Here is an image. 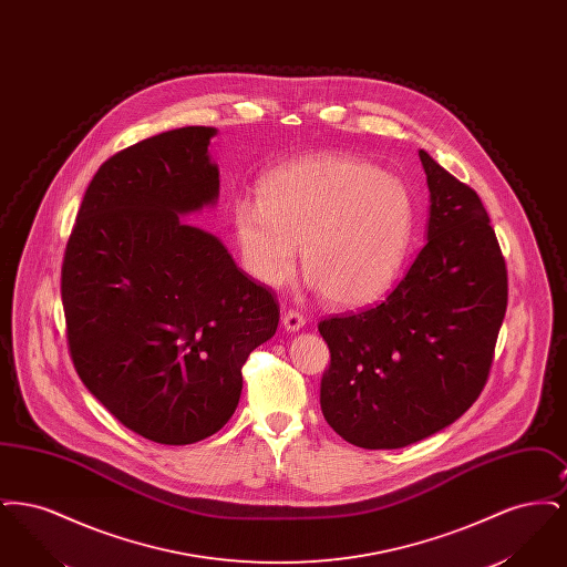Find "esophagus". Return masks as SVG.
Returning <instances> with one entry per match:
<instances>
[{"label":"esophagus","mask_w":567,"mask_h":567,"mask_svg":"<svg viewBox=\"0 0 567 567\" xmlns=\"http://www.w3.org/2000/svg\"><path fill=\"white\" fill-rule=\"evenodd\" d=\"M282 323L287 327V331H299L306 324V317L301 312H297V310H289V312H285Z\"/></svg>","instance_id":"obj_1"}]
</instances>
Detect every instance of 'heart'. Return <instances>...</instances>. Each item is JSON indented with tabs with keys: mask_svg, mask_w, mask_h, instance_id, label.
Returning a JSON list of instances; mask_svg holds the SVG:
<instances>
[{
	"mask_svg": "<svg viewBox=\"0 0 567 567\" xmlns=\"http://www.w3.org/2000/svg\"><path fill=\"white\" fill-rule=\"evenodd\" d=\"M244 270L266 287L301 268L333 308L354 310L384 296L404 266L414 227L410 190L351 155L287 163L259 185V199L231 210Z\"/></svg>",
	"mask_w": 567,
	"mask_h": 567,
	"instance_id": "b5f03b06",
	"label": "heart"
}]
</instances>
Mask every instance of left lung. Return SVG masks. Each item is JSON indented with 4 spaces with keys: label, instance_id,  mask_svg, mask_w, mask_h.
Returning a JSON list of instances; mask_svg holds the SVG:
<instances>
[{
    "label": "left lung",
    "instance_id": "1",
    "mask_svg": "<svg viewBox=\"0 0 567 567\" xmlns=\"http://www.w3.org/2000/svg\"><path fill=\"white\" fill-rule=\"evenodd\" d=\"M427 244L374 308L319 323L321 410L361 449H402L478 400L508 306V270L485 206L425 151Z\"/></svg>",
    "mask_w": 567,
    "mask_h": 567
}]
</instances>
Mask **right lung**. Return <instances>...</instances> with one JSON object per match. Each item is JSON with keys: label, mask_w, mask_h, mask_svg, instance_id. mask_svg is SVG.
<instances>
[{"label": "right lung", "mask_w": 567, "mask_h": 567, "mask_svg": "<svg viewBox=\"0 0 567 567\" xmlns=\"http://www.w3.org/2000/svg\"><path fill=\"white\" fill-rule=\"evenodd\" d=\"M213 135L163 132L102 163L61 266L68 349L84 386L127 430L169 446L231 419L243 365L280 319L270 287L183 218L218 197Z\"/></svg>", "instance_id": "1"}]
</instances>
